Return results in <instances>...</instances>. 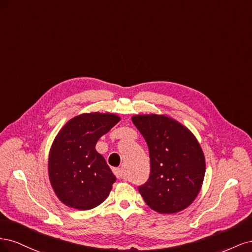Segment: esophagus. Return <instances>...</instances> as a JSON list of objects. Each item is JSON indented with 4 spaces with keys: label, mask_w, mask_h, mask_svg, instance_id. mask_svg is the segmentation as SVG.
I'll use <instances>...</instances> for the list:
<instances>
[{
    "label": "esophagus",
    "mask_w": 252,
    "mask_h": 252,
    "mask_svg": "<svg viewBox=\"0 0 252 252\" xmlns=\"http://www.w3.org/2000/svg\"><path fill=\"white\" fill-rule=\"evenodd\" d=\"M113 172H114V174L117 175L118 179L123 178V170H122V168H114Z\"/></svg>",
    "instance_id": "34e87169"
}]
</instances>
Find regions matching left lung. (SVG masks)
Returning a JSON list of instances; mask_svg holds the SVG:
<instances>
[{"label":"left lung","mask_w":252,"mask_h":252,"mask_svg":"<svg viewBox=\"0 0 252 252\" xmlns=\"http://www.w3.org/2000/svg\"><path fill=\"white\" fill-rule=\"evenodd\" d=\"M132 123L149 149L150 177L139 191L149 207L163 215L186 209L199 194L206 162L189 129L166 114H135Z\"/></svg>","instance_id":"8db88e82"}]
</instances>
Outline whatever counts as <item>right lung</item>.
I'll list each match as a JSON object with an SVG mask.
<instances>
[{"mask_svg":"<svg viewBox=\"0 0 252 252\" xmlns=\"http://www.w3.org/2000/svg\"><path fill=\"white\" fill-rule=\"evenodd\" d=\"M120 120L110 112L82 113L68 121L53 140L49 181L58 199L68 207L89 210L107 199L117 178L95 144Z\"/></svg>","mask_w":252,"mask_h":252,"instance_id":"add662e5","label":"right lung"}]
</instances>
